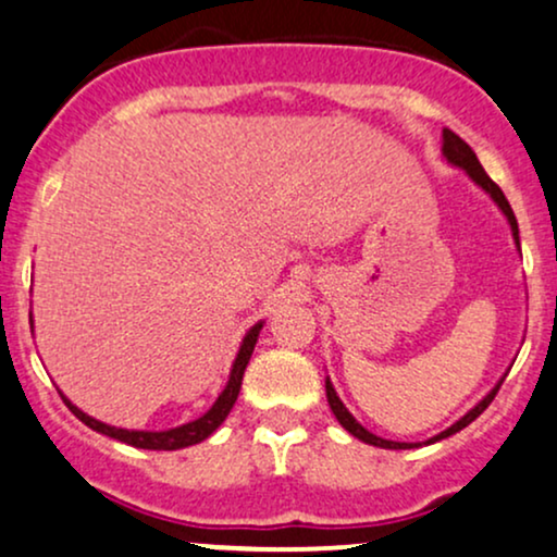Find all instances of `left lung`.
<instances>
[{"label":"left lung","instance_id":"1","mask_svg":"<svg viewBox=\"0 0 557 557\" xmlns=\"http://www.w3.org/2000/svg\"><path fill=\"white\" fill-rule=\"evenodd\" d=\"M443 157L447 159V162L453 164V168H461V170H466V175L471 177V181H474L479 188L484 190V194H490V198L492 201L497 203V207H500V212L508 216V225H510V230H513V238H516V246H519V222H516V214H513V209H510V203H508V198H505V194L500 190V185L497 183H492V177L487 175V172H484V168L482 164H479V159H476V154L474 151H471V146L466 144L463 138H458L456 133L453 131H443ZM500 385H503V380L497 382L495 387L490 389L487 395H484L482 400L476 403L474 408H471L469 413H466V417H461L456 421V424L453 426H447L445 432H440L437 437H432V440H426V443H437V440H445V437H450V434H456V432H461L463 426H469L471 421H474L479 413L484 411V408L490 406L492 400H495V395H497V389H500ZM327 403H330V408H332V413H335V419L341 421V424L345 426V430H348L350 434H354V437H359L361 443H367V445H376V447H387V450H408V447H413V443H393V440H382V437H376V434H372L369 430H363V426L359 424V421L354 419V413L348 411V408L343 406V400L337 398V393H335V387H332V382L327 380Z\"/></svg>","mask_w":557,"mask_h":557}]
</instances>
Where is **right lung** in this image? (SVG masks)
I'll return each instance as SVG.
<instances>
[{"instance_id": "obj_1", "label": "right lung", "mask_w": 557, "mask_h": 557, "mask_svg": "<svg viewBox=\"0 0 557 557\" xmlns=\"http://www.w3.org/2000/svg\"><path fill=\"white\" fill-rule=\"evenodd\" d=\"M264 327V322L253 324L251 330L246 332V337H243L240 343V350L238 356H235V363L233 369H230V380L225 389L220 393V398L214 400V406L209 408L203 417H198L196 421H188V424L183 426H175V430H164V432H140V430H120V426H110L104 424V421H96L88 417V413H83L78 406H73L65 395H62V400H65V406L70 411L78 417L83 424L91 426L94 432L99 434H107V437L112 440H120V443L125 445H133V447H144V450H181V447H188V445H196L201 443V440H207L209 434H212L216 426L222 424V421L227 419L230 408L235 406V400H238V393H240V382H243V372H246L248 367V359H251L253 354V345L259 341V332Z\"/></svg>"}]
</instances>
